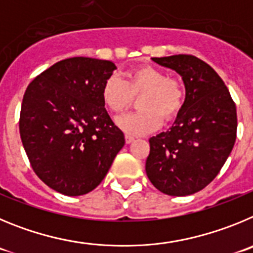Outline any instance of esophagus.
<instances>
[{
	"instance_id": "esophagus-1",
	"label": "esophagus",
	"mask_w": 253,
	"mask_h": 253,
	"mask_svg": "<svg viewBox=\"0 0 253 253\" xmlns=\"http://www.w3.org/2000/svg\"><path fill=\"white\" fill-rule=\"evenodd\" d=\"M125 140H126V143H131L132 141L135 140V137H133V136H131V135H126V136H125Z\"/></svg>"
}]
</instances>
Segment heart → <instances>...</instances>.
Instances as JSON below:
<instances>
[{
  "mask_svg": "<svg viewBox=\"0 0 253 253\" xmlns=\"http://www.w3.org/2000/svg\"><path fill=\"white\" fill-rule=\"evenodd\" d=\"M141 94V111L116 118V125L128 135L141 136L155 131L160 127L163 117H174L183 106L184 90L180 82L169 78L158 68L132 70L127 73L125 81L118 76H111L102 85V101L116 115L131 106L133 95Z\"/></svg>",
  "mask_w": 253,
  "mask_h": 253,
  "instance_id": "1",
  "label": "heart"
}]
</instances>
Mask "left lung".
Here are the masks:
<instances>
[{"label": "left lung", "mask_w": 253, "mask_h": 253, "mask_svg": "<svg viewBox=\"0 0 253 253\" xmlns=\"http://www.w3.org/2000/svg\"><path fill=\"white\" fill-rule=\"evenodd\" d=\"M181 77L185 99L174 124L150 138L146 174L164 194L184 197L206 188L233 149L237 112L215 70L193 55L152 58Z\"/></svg>", "instance_id": "left-lung-1"}]
</instances>
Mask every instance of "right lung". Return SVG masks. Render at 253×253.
Here are the masks:
<instances>
[{
	"mask_svg": "<svg viewBox=\"0 0 253 253\" xmlns=\"http://www.w3.org/2000/svg\"><path fill=\"white\" fill-rule=\"evenodd\" d=\"M112 61L69 58L27 87L20 136L34 171L55 192L78 197L101 184L125 145L102 101Z\"/></svg>",
	"mask_w": 253,
	"mask_h": 253,
	"instance_id": "add662e5",
	"label": "right lung"
}]
</instances>
